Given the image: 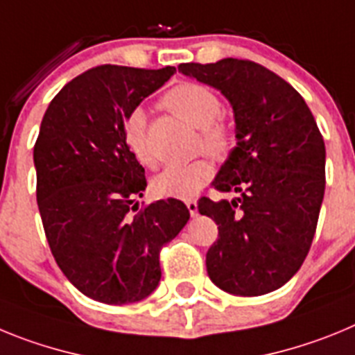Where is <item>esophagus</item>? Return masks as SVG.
I'll list each match as a JSON object with an SVG mask.
<instances>
[{
  "label": "esophagus",
  "mask_w": 355,
  "mask_h": 355,
  "mask_svg": "<svg viewBox=\"0 0 355 355\" xmlns=\"http://www.w3.org/2000/svg\"><path fill=\"white\" fill-rule=\"evenodd\" d=\"M187 208H188V211H190V215H192V216L199 215V206H197L196 199H188L187 200Z\"/></svg>",
  "instance_id": "1"
}]
</instances>
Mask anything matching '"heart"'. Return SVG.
I'll use <instances>...</instances> for the list:
<instances>
[{
	"label": "heart",
	"instance_id": "heart-1",
	"mask_svg": "<svg viewBox=\"0 0 355 355\" xmlns=\"http://www.w3.org/2000/svg\"><path fill=\"white\" fill-rule=\"evenodd\" d=\"M167 108L200 128L206 149L215 156H225L234 146V128L222 117V101L218 94L200 83H181L163 97ZM124 142L133 156L146 167H155L156 155L149 144L146 112L140 108L130 112L124 121ZM213 163L199 158L188 163H175L155 178V192L163 197L190 199L213 178Z\"/></svg>",
	"mask_w": 355,
	"mask_h": 355
}]
</instances>
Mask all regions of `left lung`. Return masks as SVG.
Returning <instances> with one entry per match:
<instances>
[{"mask_svg": "<svg viewBox=\"0 0 355 355\" xmlns=\"http://www.w3.org/2000/svg\"><path fill=\"white\" fill-rule=\"evenodd\" d=\"M183 74L227 97L236 147L213 181L233 200H199L218 225L206 268L220 290L256 297L286 284L311 249L325 192V144L311 110L288 81L250 60L181 64Z\"/></svg>", "mask_w": 355, "mask_h": 355, "instance_id": "8db88e82", "label": "left lung"}]
</instances>
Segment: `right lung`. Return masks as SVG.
<instances>
[{"label": "right lung", "mask_w": 355, "mask_h": 355, "mask_svg": "<svg viewBox=\"0 0 355 355\" xmlns=\"http://www.w3.org/2000/svg\"><path fill=\"white\" fill-rule=\"evenodd\" d=\"M175 67L97 65L53 97L33 147L37 205L56 265L105 304L146 299L162 277L159 252L190 211L178 199L139 206L146 171L124 142V121Z\"/></svg>", "instance_id": "obj_1"}]
</instances>
